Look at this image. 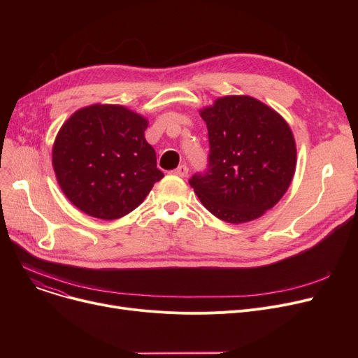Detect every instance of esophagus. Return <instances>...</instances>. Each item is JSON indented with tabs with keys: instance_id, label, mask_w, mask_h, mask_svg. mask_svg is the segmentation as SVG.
<instances>
[{
	"instance_id": "1",
	"label": "esophagus",
	"mask_w": 358,
	"mask_h": 358,
	"mask_svg": "<svg viewBox=\"0 0 358 358\" xmlns=\"http://www.w3.org/2000/svg\"><path fill=\"white\" fill-rule=\"evenodd\" d=\"M174 176H178V177H185L187 174H189V166H187L185 164H181L178 165L174 171H173Z\"/></svg>"
}]
</instances>
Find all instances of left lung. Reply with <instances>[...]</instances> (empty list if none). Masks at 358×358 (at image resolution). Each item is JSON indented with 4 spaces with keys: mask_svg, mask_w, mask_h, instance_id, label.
Instances as JSON below:
<instances>
[{
    "mask_svg": "<svg viewBox=\"0 0 358 358\" xmlns=\"http://www.w3.org/2000/svg\"><path fill=\"white\" fill-rule=\"evenodd\" d=\"M208 124V168L190 180L212 215L243 223L285 196L296 168V145L278 113L252 97L229 96L200 113Z\"/></svg>",
    "mask_w": 358,
    "mask_h": 358,
    "instance_id": "obj_1",
    "label": "left lung"
}]
</instances>
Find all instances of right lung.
<instances>
[{
  "label": "right lung",
  "instance_id": "add662e5",
  "mask_svg": "<svg viewBox=\"0 0 358 358\" xmlns=\"http://www.w3.org/2000/svg\"><path fill=\"white\" fill-rule=\"evenodd\" d=\"M148 120L122 106H90L65 122L52 162L65 196L84 213L113 220L145 200L164 177L145 139Z\"/></svg>",
  "mask_w": 358,
  "mask_h": 358
}]
</instances>
